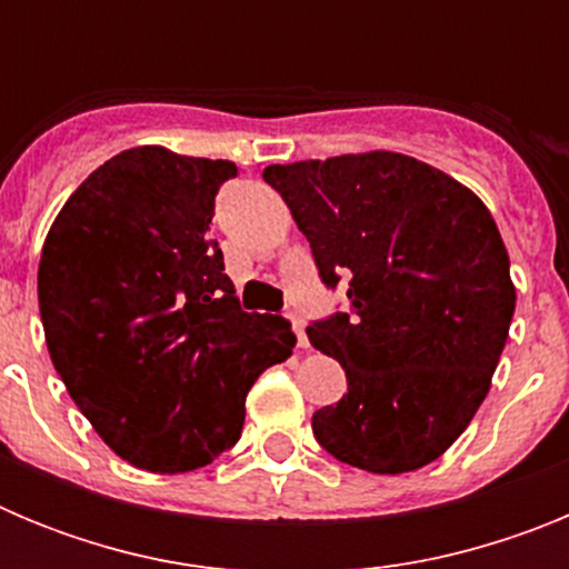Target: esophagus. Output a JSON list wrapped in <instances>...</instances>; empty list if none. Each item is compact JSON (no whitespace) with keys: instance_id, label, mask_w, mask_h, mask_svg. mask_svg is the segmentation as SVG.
<instances>
[{"instance_id":"esophagus-1","label":"esophagus","mask_w":569,"mask_h":569,"mask_svg":"<svg viewBox=\"0 0 569 569\" xmlns=\"http://www.w3.org/2000/svg\"><path fill=\"white\" fill-rule=\"evenodd\" d=\"M288 319L293 321V330H296V345L301 347V350H308V333H305V319H301L296 310H290Z\"/></svg>"}]
</instances>
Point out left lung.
Here are the masks:
<instances>
[{"label": "left lung", "instance_id": "1", "mask_svg": "<svg viewBox=\"0 0 569 569\" xmlns=\"http://www.w3.org/2000/svg\"><path fill=\"white\" fill-rule=\"evenodd\" d=\"M308 236L328 288L350 279V313L308 339L347 373L313 413L333 459L396 476L439 459L490 390L516 284L490 210L413 156L370 150L264 168Z\"/></svg>", "mask_w": 569, "mask_h": 569}]
</instances>
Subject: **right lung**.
<instances>
[{"label":"right lung","instance_id":"1","mask_svg":"<svg viewBox=\"0 0 569 569\" xmlns=\"http://www.w3.org/2000/svg\"><path fill=\"white\" fill-rule=\"evenodd\" d=\"M233 176L224 159L122 150L70 193L44 239L50 361L104 445L139 470L219 459L239 441L253 381L293 353L288 319L239 308L208 233Z\"/></svg>","mask_w":569,"mask_h":569}]
</instances>
